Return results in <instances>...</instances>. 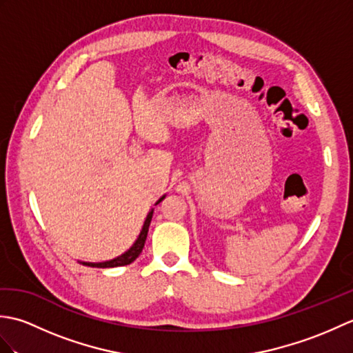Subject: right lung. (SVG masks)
Masks as SVG:
<instances>
[{
	"instance_id": "right-lung-1",
	"label": "right lung",
	"mask_w": 353,
	"mask_h": 353,
	"mask_svg": "<svg viewBox=\"0 0 353 353\" xmlns=\"http://www.w3.org/2000/svg\"><path fill=\"white\" fill-rule=\"evenodd\" d=\"M163 199H165V196H162L159 200H157L156 205H159ZM152 216H153V209L148 212L147 219L144 221V226H142V229H141L139 236L137 238V241L133 243V245L130 247L129 250L124 252L123 254H119V256H117L114 259H110V261H104V262H81V264L88 265V267H97V268H112V267H121V265L132 264V262L139 256L142 249H144L150 223H152Z\"/></svg>"
}]
</instances>
